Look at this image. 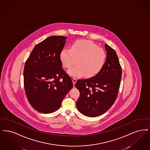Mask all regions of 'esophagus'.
Wrapping results in <instances>:
<instances>
[{
  "instance_id": "esophagus-1",
  "label": "esophagus",
  "mask_w": 150,
  "mask_h": 150,
  "mask_svg": "<svg viewBox=\"0 0 150 150\" xmlns=\"http://www.w3.org/2000/svg\"><path fill=\"white\" fill-rule=\"evenodd\" d=\"M72 82H73L74 85H75V84L76 83V81H77V79L76 78H73L72 79Z\"/></svg>"
}]
</instances>
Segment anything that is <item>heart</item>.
<instances>
[{
    "mask_svg": "<svg viewBox=\"0 0 150 150\" xmlns=\"http://www.w3.org/2000/svg\"><path fill=\"white\" fill-rule=\"evenodd\" d=\"M76 66L68 71L74 77L86 75L87 78L96 76L102 69L106 62V53L94 43L88 40H78L72 43L71 49L64 48L59 53L62 66L70 69L78 58Z\"/></svg>",
    "mask_w": 150,
    "mask_h": 150,
    "instance_id": "b5f03b06",
    "label": "heart"
}]
</instances>
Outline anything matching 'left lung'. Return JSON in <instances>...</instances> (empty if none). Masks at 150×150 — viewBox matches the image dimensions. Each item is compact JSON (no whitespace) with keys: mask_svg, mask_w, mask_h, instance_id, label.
Instances as JSON below:
<instances>
[{"mask_svg":"<svg viewBox=\"0 0 150 150\" xmlns=\"http://www.w3.org/2000/svg\"><path fill=\"white\" fill-rule=\"evenodd\" d=\"M105 64L101 71L93 78L78 80L75 86L80 92L77 108L88 117L101 115L112 106L120 85L121 67L116 52L107 44Z\"/></svg>","mask_w":150,"mask_h":150,"instance_id":"obj_1","label":"left lung"}]
</instances>
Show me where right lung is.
<instances>
[{"label":"right lung","mask_w":150,"mask_h":150,"mask_svg":"<svg viewBox=\"0 0 150 150\" xmlns=\"http://www.w3.org/2000/svg\"><path fill=\"white\" fill-rule=\"evenodd\" d=\"M66 39L64 36L47 38L36 45L25 64L27 98L31 106L41 113L50 114L58 110L73 86L59 59Z\"/></svg>","instance_id":"1"}]
</instances>
